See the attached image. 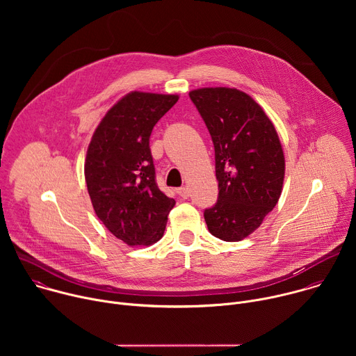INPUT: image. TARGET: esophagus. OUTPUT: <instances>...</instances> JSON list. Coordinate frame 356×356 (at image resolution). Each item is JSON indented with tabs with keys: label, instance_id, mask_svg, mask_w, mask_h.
I'll list each match as a JSON object with an SVG mask.
<instances>
[{
	"label": "esophagus",
	"instance_id": "obj_1",
	"mask_svg": "<svg viewBox=\"0 0 356 356\" xmlns=\"http://www.w3.org/2000/svg\"><path fill=\"white\" fill-rule=\"evenodd\" d=\"M177 193H179V195L181 197V198H187V197H190V190H188V187H180L179 190H177Z\"/></svg>",
	"mask_w": 356,
	"mask_h": 356
}]
</instances>
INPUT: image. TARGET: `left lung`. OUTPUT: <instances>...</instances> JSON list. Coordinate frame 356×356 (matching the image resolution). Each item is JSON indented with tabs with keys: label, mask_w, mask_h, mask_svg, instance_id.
Instances as JSON below:
<instances>
[{
	"label": "left lung",
	"mask_w": 356,
	"mask_h": 356,
	"mask_svg": "<svg viewBox=\"0 0 356 356\" xmlns=\"http://www.w3.org/2000/svg\"><path fill=\"white\" fill-rule=\"evenodd\" d=\"M216 150L217 202L204 210L209 231L227 242L252 234L275 209L284 155L275 125L248 94L228 87L190 91Z\"/></svg>",
	"instance_id": "8db88e82"
}]
</instances>
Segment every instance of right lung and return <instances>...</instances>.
<instances>
[{"mask_svg":"<svg viewBox=\"0 0 356 356\" xmlns=\"http://www.w3.org/2000/svg\"><path fill=\"white\" fill-rule=\"evenodd\" d=\"M177 99L175 94H127L101 120L88 145L84 176L94 211L129 246L158 242L176 204L156 184L149 138Z\"/></svg>","mask_w":356,"mask_h":356,"instance_id":"right-lung-1","label":"right lung"}]
</instances>
